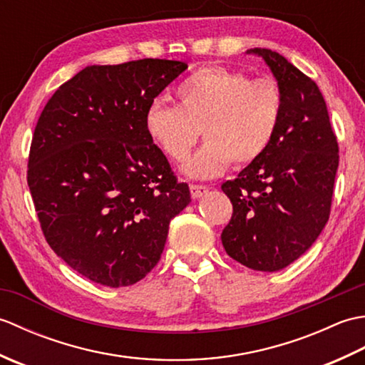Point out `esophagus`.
I'll return each instance as SVG.
<instances>
[{"label":"esophagus","instance_id":"esophagus-1","mask_svg":"<svg viewBox=\"0 0 365 365\" xmlns=\"http://www.w3.org/2000/svg\"><path fill=\"white\" fill-rule=\"evenodd\" d=\"M190 191H191V196L197 199V197H202L204 195H207L208 187L207 185H197V183H191L190 185Z\"/></svg>","mask_w":365,"mask_h":365}]
</instances>
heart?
Listing matches in <instances>:
<instances>
[{"mask_svg":"<svg viewBox=\"0 0 365 365\" xmlns=\"http://www.w3.org/2000/svg\"><path fill=\"white\" fill-rule=\"evenodd\" d=\"M178 105L155 98L145 111V130L173 161H183L204 131L207 141L183 170L207 178L232 163L250 166L263 157L281 127L284 92L273 78H252L234 68L202 67L177 86Z\"/></svg>","mask_w":365,"mask_h":365,"instance_id":"1","label":"heart"}]
</instances>
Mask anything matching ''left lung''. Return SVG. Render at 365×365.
<instances>
[{"instance_id":"left-lung-1","label":"left lung","mask_w":365,"mask_h":365,"mask_svg":"<svg viewBox=\"0 0 365 365\" xmlns=\"http://www.w3.org/2000/svg\"><path fill=\"white\" fill-rule=\"evenodd\" d=\"M251 51L281 84L284 115L263 157L221 185L234 207L221 240L242 265L277 271L304 254L329 220L339 144L315 81L282 54Z\"/></svg>"}]
</instances>
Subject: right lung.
Instances as JSON below:
<instances>
[{
    "mask_svg": "<svg viewBox=\"0 0 365 365\" xmlns=\"http://www.w3.org/2000/svg\"><path fill=\"white\" fill-rule=\"evenodd\" d=\"M187 67L153 58L91 66L38 115L26 175L37 218L51 250L92 282L141 281L191 202L145 130L147 108Z\"/></svg>",
    "mask_w": 365,
    "mask_h": 365,
    "instance_id": "add662e5",
    "label": "right lung"
}]
</instances>
